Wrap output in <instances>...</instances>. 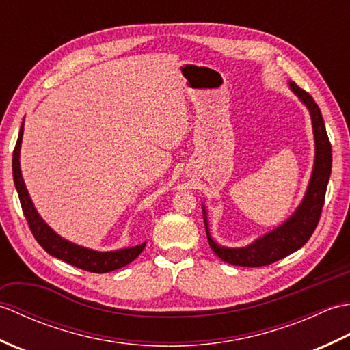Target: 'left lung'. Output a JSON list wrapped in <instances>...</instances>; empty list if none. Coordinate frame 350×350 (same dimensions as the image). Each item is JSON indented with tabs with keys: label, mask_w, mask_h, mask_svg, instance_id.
Returning <instances> with one entry per match:
<instances>
[{
	"label": "left lung",
	"mask_w": 350,
	"mask_h": 350,
	"mask_svg": "<svg viewBox=\"0 0 350 350\" xmlns=\"http://www.w3.org/2000/svg\"><path fill=\"white\" fill-rule=\"evenodd\" d=\"M290 90H292L299 100L306 105L310 111L311 123H313V133H314V165L313 173H311L308 188L306 191L301 204L298 209L293 212L290 218H287L281 226L273 228L272 232L258 237L252 243L242 248H227L217 243L211 236L209 224H207V213L206 207L203 206V218L207 241L212 251L226 263L234 266H247V267H258L266 266L280 258H284L288 254H292L296 250H299L302 245H306L307 241L313 234L317 222L321 219L322 207L325 203L326 187L331 176L332 167V148L328 138V133L325 129L323 117L321 108L311 96L290 81Z\"/></svg>",
	"instance_id": "8db88e82"
}]
</instances>
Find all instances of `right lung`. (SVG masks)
<instances>
[{"label":"right lung","mask_w":350,"mask_h":350,"mask_svg":"<svg viewBox=\"0 0 350 350\" xmlns=\"http://www.w3.org/2000/svg\"><path fill=\"white\" fill-rule=\"evenodd\" d=\"M22 135H24V123L21 126L19 137L13 150V161H12L13 180H14V187H16L19 202L22 206V211H24L29 230H31L36 241L40 243V247L52 257H57L66 263L93 273H105V272L120 269V267L133 262V260L141 254V251L144 250L146 242L137 245V247L123 248L117 251H107V252L94 251V250L79 247L77 243L66 241L64 237L57 234L54 230H52L46 222L42 219L40 215L36 211L31 198H29L24 179H22L21 163H19Z\"/></svg>","instance_id":"1"}]
</instances>
